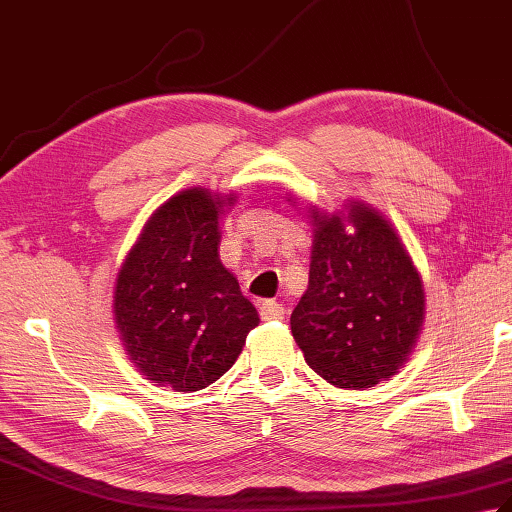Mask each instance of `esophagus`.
<instances>
[{
    "mask_svg": "<svg viewBox=\"0 0 512 512\" xmlns=\"http://www.w3.org/2000/svg\"><path fill=\"white\" fill-rule=\"evenodd\" d=\"M259 314H262L264 321H281L286 317V308L281 306L279 301L268 299L262 303V306H259Z\"/></svg>",
    "mask_w": 512,
    "mask_h": 512,
    "instance_id": "34e87169",
    "label": "esophagus"
}]
</instances>
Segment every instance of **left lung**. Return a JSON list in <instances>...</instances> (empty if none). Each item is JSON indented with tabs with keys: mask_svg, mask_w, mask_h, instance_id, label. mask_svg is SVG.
Listing matches in <instances>:
<instances>
[{
	"mask_svg": "<svg viewBox=\"0 0 512 512\" xmlns=\"http://www.w3.org/2000/svg\"><path fill=\"white\" fill-rule=\"evenodd\" d=\"M332 215L310 206V279L290 328L328 383L365 389L407 363L424 321L422 277L396 228L350 200ZM355 233L347 234L346 226Z\"/></svg>",
	"mask_w": 512,
	"mask_h": 512,
	"instance_id": "1",
	"label": "left lung"
}]
</instances>
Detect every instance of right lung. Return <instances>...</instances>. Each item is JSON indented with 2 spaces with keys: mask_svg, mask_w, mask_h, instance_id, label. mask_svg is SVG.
<instances>
[{
  "mask_svg": "<svg viewBox=\"0 0 512 512\" xmlns=\"http://www.w3.org/2000/svg\"><path fill=\"white\" fill-rule=\"evenodd\" d=\"M235 193L193 187L149 217L118 270L114 321L138 372L176 391L215 383L259 314L220 262V217Z\"/></svg>",
  "mask_w": 512,
  "mask_h": 512,
  "instance_id": "1",
  "label": "right lung"
}]
</instances>
